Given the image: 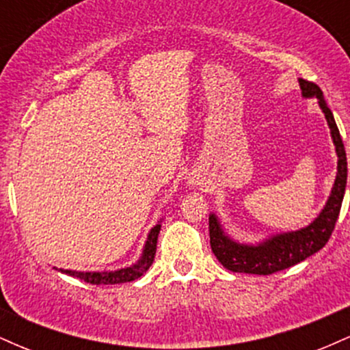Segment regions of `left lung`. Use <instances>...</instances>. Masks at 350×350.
<instances>
[{"label": "left lung", "instance_id": "8db88e82", "mask_svg": "<svg viewBox=\"0 0 350 350\" xmlns=\"http://www.w3.org/2000/svg\"><path fill=\"white\" fill-rule=\"evenodd\" d=\"M299 87L304 98L316 97L319 100L321 110L331 128V136L337 152V176L334 186H332L326 206L308 227L299 228L296 232L276 234L256 245L239 243L232 240L224 232L217 215H208V235H211L212 252L227 270L234 273L271 275V273L286 270L319 252L327 243L329 237L334 230L340 206H342L345 184H347V158H345L344 143L336 124L334 115L327 103L324 102L323 90L314 82H308L304 79H299Z\"/></svg>", "mask_w": 350, "mask_h": 350}]
</instances>
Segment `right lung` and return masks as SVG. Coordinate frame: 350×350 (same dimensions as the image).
Here are the masks:
<instances>
[{
    "label": "right lung",
    "mask_w": 350,
    "mask_h": 350,
    "mask_svg": "<svg viewBox=\"0 0 350 350\" xmlns=\"http://www.w3.org/2000/svg\"><path fill=\"white\" fill-rule=\"evenodd\" d=\"M161 230V224H156L151 228V232L148 234L146 243H144L143 253L139 256V260L131 267L122 268V270L115 271H72V270H60L66 275L75 276V278L83 280L85 283L90 284H118V283H126V281H133L139 276H143V273H146L148 268L151 267L154 262L156 255V243H158V235Z\"/></svg>",
    "instance_id": "obj_1"
}]
</instances>
